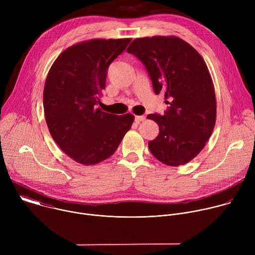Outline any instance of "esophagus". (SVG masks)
<instances>
[{
  "mask_svg": "<svg viewBox=\"0 0 255 255\" xmlns=\"http://www.w3.org/2000/svg\"><path fill=\"white\" fill-rule=\"evenodd\" d=\"M144 120H145L144 116H135V122L136 123H140V122H142Z\"/></svg>",
  "mask_w": 255,
  "mask_h": 255,
  "instance_id": "1",
  "label": "esophagus"
}]
</instances>
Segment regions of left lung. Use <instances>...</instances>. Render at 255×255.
Here are the masks:
<instances>
[{
    "instance_id": "8db88e82",
    "label": "left lung",
    "mask_w": 255,
    "mask_h": 255,
    "mask_svg": "<svg viewBox=\"0 0 255 255\" xmlns=\"http://www.w3.org/2000/svg\"><path fill=\"white\" fill-rule=\"evenodd\" d=\"M146 68L156 95L168 105L150 114L159 133L148 142L152 155L166 165L188 163L205 147L216 122V97L208 67L189 43L174 36L137 38L127 48Z\"/></svg>"
}]
</instances>
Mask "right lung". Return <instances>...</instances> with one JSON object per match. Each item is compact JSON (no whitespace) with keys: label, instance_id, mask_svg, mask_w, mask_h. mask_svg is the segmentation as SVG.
Returning a JSON list of instances; mask_svg holds the SVG:
<instances>
[{"label":"right lung","instance_id":"right-lung-1","mask_svg":"<svg viewBox=\"0 0 255 255\" xmlns=\"http://www.w3.org/2000/svg\"><path fill=\"white\" fill-rule=\"evenodd\" d=\"M94 39L65 49L53 62L44 86L43 106L49 132L61 150L85 165L110 157L129 131L134 116L97 108L109 65L130 43Z\"/></svg>","mask_w":255,"mask_h":255}]
</instances>
